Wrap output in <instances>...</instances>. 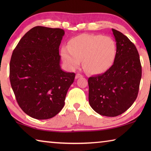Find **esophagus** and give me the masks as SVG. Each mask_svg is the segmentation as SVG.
Instances as JSON below:
<instances>
[{"mask_svg":"<svg viewBox=\"0 0 151 151\" xmlns=\"http://www.w3.org/2000/svg\"><path fill=\"white\" fill-rule=\"evenodd\" d=\"M82 75H81V74H79V73H76V75H75V78L76 79H77V78H81V77H82Z\"/></svg>","mask_w":151,"mask_h":151,"instance_id":"obj_1","label":"esophagus"}]
</instances>
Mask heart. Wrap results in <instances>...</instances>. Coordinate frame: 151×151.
I'll return each mask as SVG.
<instances>
[{
    "instance_id": "obj_1",
    "label": "heart",
    "mask_w": 151,
    "mask_h": 151,
    "mask_svg": "<svg viewBox=\"0 0 151 151\" xmlns=\"http://www.w3.org/2000/svg\"><path fill=\"white\" fill-rule=\"evenodd\" d=\"M116 46L112 38L99 35L83 34L61 48L60 55L70 69H76L83 60L84 69L91 74H101L113 65Z\"/></svg>"
}]
</instances>
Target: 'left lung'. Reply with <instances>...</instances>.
<instances>
[{
    "label": "left lung",
    "mask_w": 151,
    "mask_h": 151,
    "mask_svg": "<svg viewBox=\"0 0 151 151\" xmlns=\"http://www.w3.org/2000/svg\"><path fill=\"white\" fill-rule=\"evenodd\" d=\"M116 45L113 65L88 78V101L97 113L116 116L129 109L139 93L142 68L136 47L122 32L112 29Z\"/></svg>",
    "instance_id": "1"
}]
</instances>
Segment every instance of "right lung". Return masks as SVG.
<instances>
[{
	"label": "right lung",
	"instance_id": "add662e5",
	"mask_svg": "<svg viewBox=\"0 0 151 151\" xmlns=\"http://www.w3.org/2000/svg\"><path fill=\"white\" fill-rule=\"evenodd\" d=\"M65 31L35 27L18 43L10 62V81L19 106L32 118H52L65 105L75 74L61 69L59 46Z\"/></svg>",
	"mask_w": 151,
	"mask_h": 151
}]
</instances>
